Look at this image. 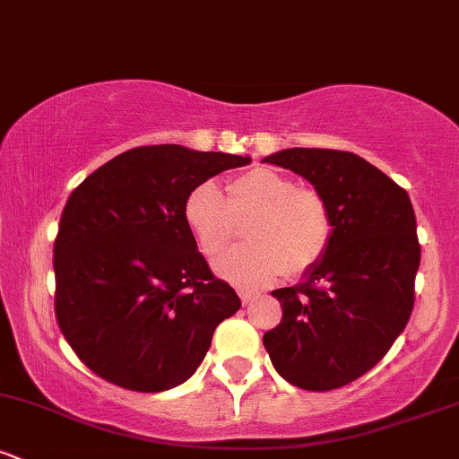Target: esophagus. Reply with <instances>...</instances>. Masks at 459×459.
Returning a JSON list of instances; mask_svg holds the SVG:
<instances>
[{
  "mask_svg": "<svg viewBox=\"0 0 459 459\" xmlns=\"http://www.w3.org/2000/svg\"><path fill=\"white\" fill-rule=\"evenodd\" d=\"M237 293H239L241 302H244V304L252 302V299L259 298V291H252V289H246V287H239V289H237Z\"/></svg>",
  "mask_w": 459,
  "mask_h": 459,
  "instance_id": "obj_1",
  "label": "esophagus"
}]
</instances>
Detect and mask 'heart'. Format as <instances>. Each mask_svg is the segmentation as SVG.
<instances>
[{
	"instance_id": "1",
	"label": "heart",
	"mask_w": 459,
	"mask_h": 459,
	"mask_svg": "<svg viewBox=\"0 0 459 459\" xmlns=\"http://www.w3.org/2000/svg\"><path fill=\"white\" fill-rule=\"evenodd\" d=\"M183 215L198 247L220 256L247 226L252 246L230 252L215 263L226 281L255 287L273 278H298L324 259L332 241L328 200L313 187L272 168H255L229 183V200L213 183H200L187 194Z\"/></svg>"
}]
</instances>
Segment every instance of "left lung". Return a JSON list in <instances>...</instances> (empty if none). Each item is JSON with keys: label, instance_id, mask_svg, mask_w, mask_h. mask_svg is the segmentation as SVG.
Wrapping results in <instances>:
<instances>
[{"label": "left lung", "instance_id": "1", "mask_svg": "<svg viewBox=\"0 0 459 459\" xmlns=\"http://www.w3.org/2000/svg\"><path fill=\"white\" fill-rule=\"evenodd\" d=\"M263 161L313 183L334 222L328 252L307 278L272 291L282 319L263 345L293 386L341 388L386 356L412 315L420 263L412 203L354 152L287 149Z\"/></svg>", "mask_w": 459, "mask_h": 459}]
</instances>
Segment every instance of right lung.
<instances>
[{
	"label": "right lung",
	"mask_w": 459,
	"mask_h": 459,
	"mask_svg": "<svg viewBox=\"0 0 459 459\" xmlns=\"http://www.w3.org/2000/svg\"><path fill=\"white\" fill-rule=\"evenodd\" d=\"M250 157L178 144L116 155L68 196L54 244L56 319L79 360L138 393L194 376L241 307L200 255L187 194Z\"/></svg>",
	"instance_id": "right-lung-1"
}]
</instances>
